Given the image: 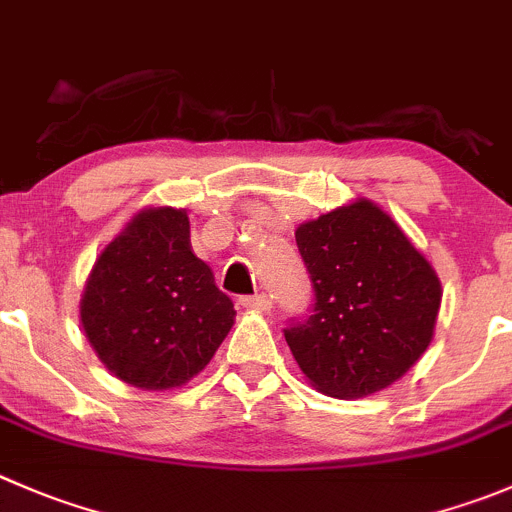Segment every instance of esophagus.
Wrapping results in <instances>:
<instances>
[{
  "mask_svg": "<svg viewBox=\"0 0 512 512\" xmlns=\"http://www.w3.org/2000/svg\"><path fill=\"white\" fill-rule=\"evenodd\" d=\"M240 302L245 307H250V310H260V312L270 310L272 307V300L265 295V292H260V295H245V297H240Z\"/></svg>",
  "mask_w": 512,
  "mask_h": 512,
  "instance_id": "esophagus-1",
  "label": "esophagus"
}]
</instances>
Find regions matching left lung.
<instances>
[{"instance_id": "1", "label": "left lung", "mask_w": 512, "mask_h": 512, "mask_svg": "<svg viewBox=\"0 0 512 512\" xmlns=\"http://www.w3.org/2000/svg\"><path fill=\"white\" fill-rule=\"evenodd\" d=\"M315 305L285 340L320 393L365 398L405 375L428 350L440 280L398 222L360 200L295 230Z\"/></svg>"}]
</instances>
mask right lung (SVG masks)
<instances>
[{
	"mask_svg": "<svg viewBox=\"0 0 512 512\" xmlns=\"http://www.w3.org/2000/svg\"><path fill=\"white\" fill-rule=\"evenodd\" d=\"M79 317L114 377L170 390L205 370L235 325V305L192 252L187 212L150 207L97 257Z\"/></svg>",
	"mask_w": 512,
	"mask_h": 512,
	"instance_id": "right-lung-1",
	"label": "right lung"
}]
</instances>
